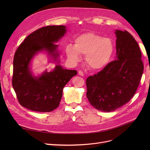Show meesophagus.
<instances>
[{
  "label": "esophagus",
  "mask_w": 150,
  "mask_h": 150,
  "mask_svg": "<svg viewBox=\"0 0 150 150\" xmlns=\"http://www.w3.org/2000/svg\"><path fill=\"white\" fill-rule=\"evenodd\" d=\"M78 74H79V75H80V76H84V72H83V71H79L78 72Z\"/></svg>",
  "instance_id": "esophagus-1"
}]
</instances>
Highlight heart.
I'll return each instance as SVG.
<instances>
[{
	"instance_id": "1",
	"label": "heart",
	"mask_w": 150,
	"mask_h": 150,
	"mask_svg": "<svg viewBox=\"0 0 150 150\" xmlns=\"http://www.w3.org/2000/svg\"><path fill=\"white\" fill-rule=\"evenodd\" d=\"M114 49V44L110 38L89 33L78 36L74 40V46L67 45L66 52L72 64L79 61L81 54L86 55V62L92 69L99 70L110 62Z\"/></svg>"
}]
</instances>
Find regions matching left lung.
I'll use <instances>...</instances> for the list:
<instances>
[{
    "label": "left lung",
    "mask_w": 150,
    "mask_h": 150,
    "mask_svg": "<svg viewBox=\"0 0 150 150\" xmlns=\"http://www.w3.org/2000/svg\"><path fill=\"white\" fill-rule=\"evenodd\" d=\"M116 57L86 79V96L96 110L111 112L128 103L136 93L144 69L137 42L128 31L116 30Z\"/></svg>",
    "instance_id": "left-lung-1"
}]
</instances>
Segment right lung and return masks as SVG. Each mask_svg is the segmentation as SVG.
Returning <instances> with one entry per match:
<instances>
[{"label":"right lung","instance_id":"obj_1","mask_svg":"<svg viewBox=\"0 0 150 150\" xmlns=\"http://www.w3.org/2000/svg\"><path fill=\"white\" fill-rule=\"evenodd\" d=\"M66 32L64 25L44 27L29 34L16 50L12 84L21 106L34 111L50 112L59 105L63 88L78 72L64 69L57 64L52 71H46L41 76L35 77L31 73L29 64L35 54L42 51H47L54 61H57L59 56L58 45L54 43Z\"/></svg>","mask_w":150,"mask_h":150}]
</instances>
